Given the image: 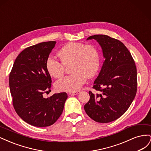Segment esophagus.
<instances>
[{"instance_id": "obj_1", "label": "esophagus", "mask_w": 151, "mask_h": 151, "mask_svg": "<svg viewBox=\"0 0 151 151\" xmlns=\"http://www.w3.org/2000/svg\"><path fill=\"white\" fill-rule=\"evenodd\" d=\"M80 93V91H73V92H70V93H68V94L69 95H77V94H78L79 93Z\"/></svg>"}]
</instances>
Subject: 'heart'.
Here are the masks:
<instances>
[{
    "instance_id": "1",
    "label": "heart",
    "mask_w": 151,
    "mask_h": 151,
    "mask_svg": "<svg viewBox=\"0 0 151 151\" xmlns=\"http://www.w3.org/2000/svg\"><path fill=\"white\" fill-rule=\"evenodd\" d=\"M61 62L52 57L46 61V68L49 74L55 78H60L64 72L65 65L70 63L72 74L56 82L55 87L60 91L79 90L87 79L97 74L100 67L98 50L93 45L83 43L70 42L65 45L58 52Z\"/></svg>"
}]
</instances>
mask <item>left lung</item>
<instances>
[{
    "label": "left lung",
    "mask_w": 151,
    "mask_h": 151,
    "mask_svg": "<svg viewBox=\"0 0 151 151\" xmlns=\"http://www.w3.org/2000/svg\"><path fill=\"white\" fill-rule=\"evenodd\" d=\"M95 40L101 46L104 61L93 88L84 110L99 123L118 119L125 113L137 93V68L129 50L120 41L107 35H95L87 38Z\"/></svg>",
    "instance_id": "8db88e82"
}]
</instances>
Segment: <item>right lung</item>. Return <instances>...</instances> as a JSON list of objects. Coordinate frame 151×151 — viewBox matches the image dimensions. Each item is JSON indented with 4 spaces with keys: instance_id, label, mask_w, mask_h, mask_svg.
Instances as JSON below:
<instances>
[{
    "instance_id": "add662e5",
    "label": "right lung",
    "mask_w": 151,
    "mask_h": 151,
    "mask_svg": "<svg viewBox=\"0 0 151 151\" xmlns=\"http://www.w3.org/2000/svg\"><path fill=\"white\" fill-rule=\"evenodd\" d=\"M56 42H42L25 48L19 54L9 74V88L15 111L29 124L45 127L53 125L62 115L67 98L66 93L48 98L52 78L46 61Z\"/></svg>"
}]
</instances>
